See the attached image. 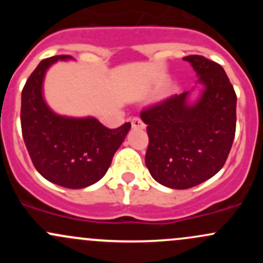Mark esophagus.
I'll return each instance as SVG.
<instances>
[{"label": "esophagus", "mask_w": 263, "mask_h": 263, "mask_svg": "<svg viewBox=\"0 0 263 263\" xmlns=\"http://www.w3.org/2000/svg\"><path fill=\"white\" fill-rule=\"evenodd\" d=\"M131 124L134 128H144V123H142L141 119L139 118V117H135V118L131 119Z\"/></svg>", "instance_id": "esophagus-1"}]
</instances>
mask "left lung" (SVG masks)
<instances>
[{
	"label": "left lung",
	"instance_id": "1",
	"mask_svg": "<svg viewBox=\"0 0 263 263\" xmlns=\"http://www.w3.org/2000/svg\"><path fill=\"white\" fill-rule=\"evenodd\" d=\"M198 76V97L184 91L141 112L147 124L145 163L151 177L174 190H187L224 166L237 123V95L224 68L202 55L183 58Z\"/></svg>",
	"mask_w": 263,
	"mask_h": 263
}]
</instances>
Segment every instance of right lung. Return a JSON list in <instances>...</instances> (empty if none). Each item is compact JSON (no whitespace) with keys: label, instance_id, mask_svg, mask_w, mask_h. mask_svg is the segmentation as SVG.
Wrapping results in <instances>:
<instances>
[{"label":"right lung","instance_id":"1","mask_svg":"<svg viewBox=\"0 0 263 263\" xmlns=\"http://www.w3.org/2000/svg\"><path fill=\"white\" fill-rule=\"evenodd\" d=\"M67 60L72 57L47 58L29 76L21 92V129L36 171L54 184L79 190L104 177L131 123L109 129L94 117L53 112L43 97L44 78L53 63Z\"/></svg>","mask_w":263,"mask_h":263}]
</instances>
